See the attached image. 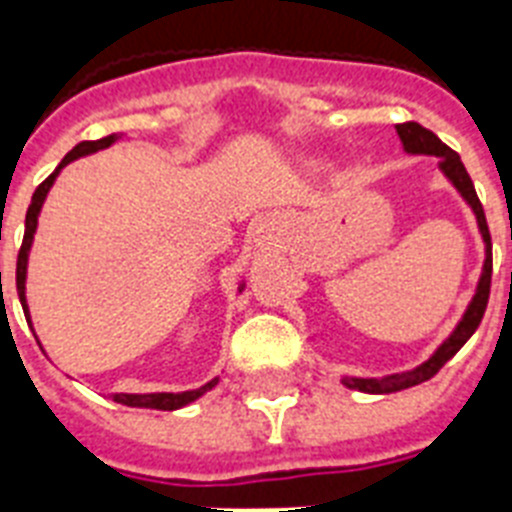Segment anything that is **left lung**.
<instances>
[{"mask_svg": "<svg viewBox=\"0 0 512 512\" xmlns=\"http://www.w3.org/2000/svg\"><path fill=\"white\" fill-rule=\"evenodd\" d=\"M396 132H398V138H401V143H404L406 154L436 156L441 172L449 177V183L460 191L462 199L468 201L470 209L476 212L478 231H481L486 244V260H484V271H481V279H478L476 295H473V300H470L468 311H465V316L460 319V324L454 327L452 335L438 345L436 353H433L428 361H422L420 366L409 369V372L385 374V377H345V380H342V385H348V388L353 390H361V393H396V390L420 385V382L430 380L433 374H438V369H441V366H444L446 361H449V358H452L454 353H457V350H460L470 337H473V332H476L481 319H484L486 303H489V289H492V236H489L484 207H481V201H478L476 185H473V180H470L460 154L452 151L446 143H441L438 135H433V132L425 130V127L417 122L396 124Z\"/></svg>", "mask_w": 512, "mask_h": 512, "instance_id": "obj_1", "label": "left lung"}]
</instances>
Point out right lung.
Returning a JSON list of instances; mask_svg holds the SVG:
<instances>
[{"label":"right lung","mask_w":512,"mask_h":512,"mask_svg":"<svg viewBox=\"0 0 512 512\" xmlns=\"http://www.w3.org/2000/svg\"><path fill=\"white\" fill-rule=\"evenodd\" d=\"M116 140H119V135H108V138L84 140V143L74 146L66 156H63V162L58 164V170L52 172V175L47 177V180H44L39 188H36L34 196H31V204H28V212H26V233H23V244H20V252H18V268H15V284H18V297H20V305H23V313H26V316H28V305H26L28 249H31V241H34L36 220H39L42 204H44V199H47V191H50L52 183H55V177H58V172L63 170L66 164H71L74 159H79V156L103 151V148H108L111 143H116ZM215 385H217V377L196 390H183V393H114V401H119V404H124V406H140V409H162V412H172V409H180V406L191 404V401H196L199 396H204V393L215 388Z\"/></svg>","instance_id":"1"}]
</instances>
